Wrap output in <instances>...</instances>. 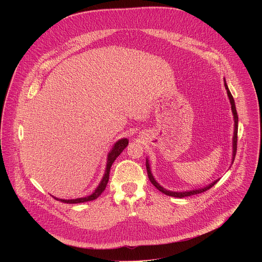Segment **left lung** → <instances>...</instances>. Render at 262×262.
<instances>
[{
  "instance_id": "8db88e82",
  "label": "left lung",
  "mask_w": 262,
  "mask_h": 262,
  "mask_svg": "<svg viewBox=\"0 0 262 262\" xmlns=\"http://www.w3.org/2000/svg\"><path fill=\"white\" fill-rule=\"evenodd\" d=\"M224 86H225V89L227 91V95H228V98L230 100V103H231V111H232V114H233V119H234V132H233V137H232V162L231 164H233V161H234V158H235V154H236V146H237V128H238V116H237V112H236V107H235V102H234V99H233V96L231 95L230 91H229V88L226 84V80L224 79ZM146 168H147V173H148V178L149 180L151 181V183L156 186V188L164 193L165 195L167 196H171V197H176V198H183V197H188V196H192V195H196V194H200V193H203L207 190H209L210 188H212V186L219 181V179L212 181L211 183H209L208 185L206 186H203V188H199V189H194V190H190V191H182V192H175V191H169L165 188H163V186L156 180L152 172H151V168H150V164H149V160L148 158H146Z\"/></svg>"
}]
</instances>
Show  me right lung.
I'll list each match as a JSON object with an SVG mask.
<instances>
[{"instance_id": "obj_1", "label": "right lung", "mask_w": 262, "mask_h": 262, "mask_svg": "<svg viewBox=\"0 0 262 262\" xmlns=\"http://www.w3.org/2000/svg\"><path fill=\"white\" fill-rule=\"evenodd\" d=\"M128 145V140L127 138H122L120 140H118L113 147H112L111 150L107 154V158H106V165H105V170H104V174L99 182V184L97 185V188L94 190V192L86 197H82V198H77V199H60L57 197H54L55 199H57L58 201H61L63 203H68V204H76V203H84V202H88V201H92L97 199L101 193L104 191L105 186L107 184L108 181V176H110V170L112 165L115 162V160L120 156V154L124 150V148H126V146Z\"/></svg>"}]
</instances>
